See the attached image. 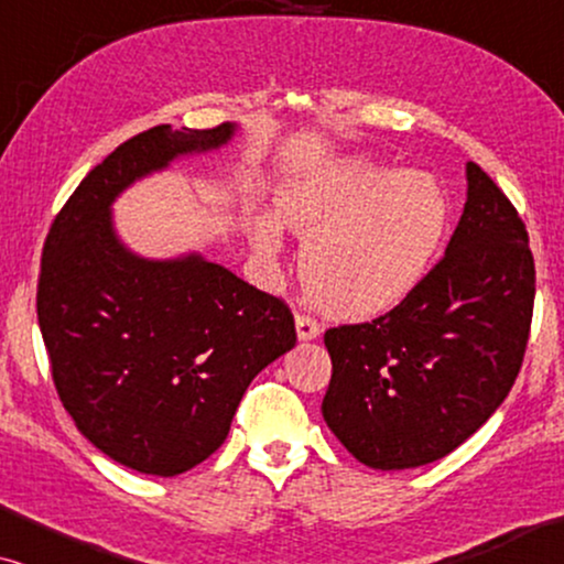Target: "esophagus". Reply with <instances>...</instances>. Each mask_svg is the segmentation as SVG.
<instances>
[{"label":"esophagus","mask_w":564,"mask_h":564,"mask_svg":"<svg viewBox=\"0 0 564 564\" xmlns=\"http://www.w3.org/2000/svg\"><path fill=\"white\" fill-rule=\"evenodd\" d=\"M295 330H297L300 341H313V338L321 336V323L311 318V315L300 313L295 318Z\"/></svg>","instance_id":"1"}]
</instances>
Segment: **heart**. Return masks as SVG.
Instances as JSON below:
<instances>
[{
	"label": "heart",
	"mask_w": 564,
	"mask_h": 564,
	"mask_svg": "<svg viewBox=\"0 0 564 564\" xmlns=\"http://www.w3.org/2000/svg\"><path fill=\"white\" fill-rule=\"evenodd\" d=\"M276 218L305 241L307 297L336 318L365 321L390 313L426 280L444 238L446 197L434 176L346 156L284 184ZM251 243L269 261L280 257L276 220L257 215Z\"/></svg>",
	"instance_id": "obj_1"
}]
</instances>
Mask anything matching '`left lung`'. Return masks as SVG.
<instances>
[{
	"label": "left lung",
	"instance_id": "left-lung-1",
	"mask_svg": "<svg viewBox=\"0 0 564 564\" xmlns=\"http://www.w3.org/2000/svg\"><path fill=\"white\" fill-rule=\"evenodd\" d=\"M534 311V257L516 207L469 161L444 259L372 323L326 330L323 421L372 469H411L465 444L511 392Z\"/></svg>",
	"mask_w": 564,
	"mask_h": 564
}]
</instances>
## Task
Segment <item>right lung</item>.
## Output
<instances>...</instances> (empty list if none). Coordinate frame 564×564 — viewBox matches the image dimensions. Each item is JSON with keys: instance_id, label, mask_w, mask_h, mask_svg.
I'll return each mask as SVG.
<instances>
[{"instance_id": "1", "label": "right lung", "mask_w": 564, "mask_h": 564, "mask_svg": "<svg viewBox=\"0 0 564 564\" xmlns=\"http://www.w3.org/2000/svg\"><path fill=\"white\" fill-rule=\"evenodd\" d=\"M236 130L156 126L130 138L84 176L43 246L37 323L61 403L99 452L143 475L210 457L253 377L295 346L282 300L199 251L141 257L115 228L122 192L223 149Z\"/></svg>"}]
</instances>
